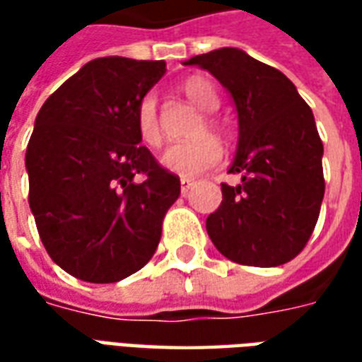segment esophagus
Returning a JSON list of instances; mask_svg holds the SVG:
<instances>
[{
    "label": "esophagus",
    "mask_w": 362,
    "mask_h": 362,
    "mask_svg": "<svg viewBox=\"0 0 362 362\" xmlns=\"http://www.w3.org/2000/svg\"><path fill=\"white\" fill-rule=\"evenodd\" d=\"M196 182L194 180H189V178H182L180 180V192H182V196H188V192L192 189V186H194Z\"/></svg>",
    "instance_id": "esophagus-1"
}]
</instances>
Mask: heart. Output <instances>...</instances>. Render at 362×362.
I'll list each match as a JSON object with an SVG mask.
<instances>
[{
	"label": "heart",
	"instance_id": "obj_1",
	"mask_svg": "<svg viewBox=\"0 0 362 362\" xmlns=\"http://www.w3.org/2000/svg\"><path fill=\"white\" fill-rule=\"evenodd\" d=\"M184 95L188 96L192 103L196 104L199 110L213 112L219 108V95L213 87L209 79H205L202 75H194L184 81L182 85ZM135 126L139 132L143 143H147L149 147H158L163 141V132H160V124H158V112H157V100L153 95H145L137 104V112H135ZM211 129V132H221V122L213 118L211 114H205L204 122L196 127V134H204V129ZM223 157L219 141L213 135H197L189 141L170 143L163 155H160V163L165 168L173 170V173L180 174L184 178H192L197 174H204L217 165Z\"/></svg>",
	"mask_w": 362,
	"mask_h": 362
}]
</instances>
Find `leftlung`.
Listing matches in <instances>:
<instances>
[{
  "mask_svg": "<svg viewBox=\"0 0 362 362\" xmlns=\"http://www.w3.org/2000/svg\"><path fill=\"white\" fill-rule=\"evenodd\" d=\"M184 64L207 69L230 93L238 114L230 173H243V180L221 184L223 202L205 221L207 235L236 264H287L308 243L326 189L324 145L310 106L279 69L238 48Z\"/></svg>",
  "mask_w": 362,
  "mask_h": 362,
  "instance_id": "obj_1",
  "label": "left lung"
}]
</instances>
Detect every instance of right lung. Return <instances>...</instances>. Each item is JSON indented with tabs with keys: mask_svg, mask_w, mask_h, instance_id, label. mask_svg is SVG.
<instances>
[{
	"mask_svg": "<svg viewBox=\"0 0 362 362\" xmlns=\"http://www.w3.org/2000/svg\"><path fill=\"white\" fill-rule=\"evenodd\" d=\"M166 64L96 58L48 96L27 147L28 205L44 248L89 283H116L157 250L178 176L139 145L137 104ZM141 175L143 181H137Z\"/></svg>",
	"mask_w": 362,
	"mask_h": 362,
	"instance_id": "right-lung-1",
	"label": "right lung"
}]
</instances>
